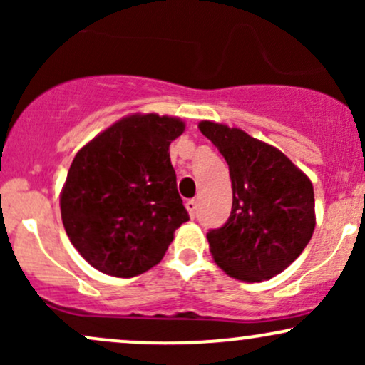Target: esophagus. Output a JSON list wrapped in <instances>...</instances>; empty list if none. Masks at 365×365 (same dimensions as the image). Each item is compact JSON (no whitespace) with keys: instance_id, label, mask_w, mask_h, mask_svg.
I'll use <instances>...</instances> for the list:
<instances>
[{"instance_id":"34e87169","label":"esophagus","mask_w":365,"mask_h":365,"mask_svg":"<svg viewBox=\"0 0 365 365\" xmlns=\"http://www.w3.org/2000/svg\"><path fill=\"white\" fill-rule=\"evenodd\" d=\"M185 207H187V211H188V215H190V217H195V215H197V202H195V200L194 199L187 200Z\"/></svg>"}]
</instances>
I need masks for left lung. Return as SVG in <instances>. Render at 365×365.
Returning <instances> with one entry per match:
<instances>
[{"label": "left lung", "instance_id": "left-lung-1", "mask_svg": "<svg viewBox=\"0 0 365 365\" xmlns=\"http://www.w3.org/2000/svg\"><path fill=\"white\" fill-rule=\"evenodd\" d=\"M226 159L233 204L228 221L209 230L217 266L242 282L271 279L302 254L316 226L312 182L279 149L240 128L200 121Z\"/></svg>", "mask_w": 365, "mask_h": 365}]
</instances>
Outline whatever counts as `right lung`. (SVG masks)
<instances>
[{"label": "right lung", "instance_id": "1", "mask_svg": "<svg viewBox=\"0 0 365 365\" xmlns=\"http://www.w3.org/2000/svg\"><path fill=\"white\" fill-rule=\"evenodd\" d=\"M185 130L173 116L130 115L75 154L63 185V226L104 274L132 278L156 266L188 221L170 144Z\"/></svg>", "mask_w": 365, "mask_h": 365}]
</instances>
